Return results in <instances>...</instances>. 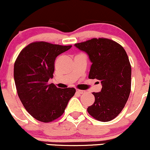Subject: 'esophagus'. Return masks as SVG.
<instances>
[{"label":"esophagus","instance_id":"esophagus-1","mask_svg":"<svg viewBox=\"0 0 150 150\" xmlns=\"http://www.w3.org/2000/svg\"><path fill=\"white\" fill-rule=\"evenodd\" d=\"M76 92L77 93H79V94H83V93H85V91H82V90H79V89H77Z\"/></svg>","mask_w":150,"mask_h":150}]
</instances>
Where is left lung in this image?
Instances as JSON below:
<instances>
[{
	"instance_id": "8db88e82",
	"label": "left lung",
	"mask_w": 150,
	"mask_h": 150,
	"mask_svg": "<svg viewBox=\"0 0 150 150\" xmlns=\"http://www.w3.org/2000/svg\"><path fill=\"white\" fill-rule=\"evenodd\" d=\"M75 45L86 52L92 62L88 78L102 85L101 91L93 93L95 102L87 111L97 120H112L125 107L131 91L132 68L126 51L107 38H93Z\"/></svg>"
}]
</instances>
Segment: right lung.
<instances>
[{
    "label": "right lung",
    "mask_w": 150,
    "mask_h": 150,
    "mask_svg": "<svg viewBox=\"0 0 150 150\" xmlns=\"http://www.w3.org/2000/svg\"><path fill=\"white\" fill-rule=\"evenodd\" d=\"M71 47L35 41L17 57L14 66L17 93L25 109L36 120L50 122L57 119L75 93L74 88H59L48 83L53 77L56 57Z\"/></svg>",
    "instance_id": "add662e5"
}]
</instances>
